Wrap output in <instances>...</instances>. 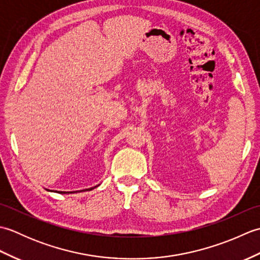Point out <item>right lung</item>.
<instances>
[{
    "mask_svg": "<svg viewBox=\"0 0 260 260\" xmlns=\"http://www.w3.org/2000/svg\"><path fill=\"white\" fill-rule=\"evenodd\" d=\"M99 185V184H98ZM98 185L93 186V187H90V189H86V190H81V191H71V192H64V191H52V190H49V189H46L47 191H51V192H58V193H61V194H64V193H76V192H82V191H90L92 189H95V187H97Z\"/></svg>",
    "mask_w": 260,
    "mask_h": 260,
    "instance_id": "1",
    "label": "right lung"
}]
</instances>
